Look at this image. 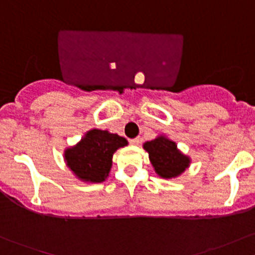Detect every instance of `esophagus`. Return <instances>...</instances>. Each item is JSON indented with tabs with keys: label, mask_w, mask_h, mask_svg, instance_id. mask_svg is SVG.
I'll return each instance as SVG.
<instances>
[{
	"label": "esophagus",
	"mask_w": 255,
	"mask_h": 255,
	"mask_svg": "<svg viewBox=\"0 0 255 255\" xmlns=\"http://www.w3.org/2000/svg\"><path fill=\"white\" fill-rule=\"evenodd\" d=\"M129 143L132 144V145H138V144L140 143V139H139V137H137V138H133V139H129Z\"/></svg>",
	"instance_id": "1"
}]
</instances>
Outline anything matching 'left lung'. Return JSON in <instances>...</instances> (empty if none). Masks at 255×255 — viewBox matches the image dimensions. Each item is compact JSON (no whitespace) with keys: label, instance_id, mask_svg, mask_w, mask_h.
Wrapping results in <instances>:
<instances>
[{"label":"left lung","instance_id":"1","mask_svg":"<svg viewBox=\"0 0 255 255\" xmlns=\"http://www.w3.org/2000/svg\"><path fill=\"white\" fill-rule=\"evenodd\" d=\"M143 148L149 153L151 165L159 176L164 179L179 176L189 168V156L184 155L176 148V143L165 137H158L144 143Z\"/></svg>","mask_w":255,"mask_h":255}]
</instances>
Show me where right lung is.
Masks as SVG:
<instances>
[{
    "label": "right lung",
    "instance_id": "right-lung-1",
    "mask_svg": "<svg viewBox=\"0 0 255 255\" xmlns=\"http://www.w3.org/2000/svg\"><path fill=\"white\" fill-rule=\"evenodd\" d=\"M126 138L101 129H91L73 148L65 150V161L82 181L102 182L112 166L113 153L127 145Z\"/></svg>",
    "mask_w": 255,
    "mask_h": 255
}]
</instances>
